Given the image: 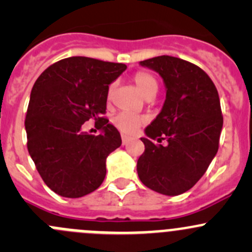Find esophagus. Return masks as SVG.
Returning <instances> with one entry per match:
<instances>
[{
    "instance_id": "34e87169",
    "label": "esophagus",
    "mask_w": 252,
    "mask_h": 252,
    "mask_svg": "<svg viewBox=\"0 0 252 252\" xmlns=\"http://www.w3.org/2000/svg\"><path fill=\"white\" fill-rule=\"evenodd\" d=\"M129 141H130V138H129V136H126V135H124V134H123V135H122V144L126 145Z\"/></svg>"
}]
</instances>
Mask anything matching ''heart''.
I'll return each mask as SVG.
<instances>
[{
  "instance_id": "b5f03b06",
  "label": "heart",
  "mask_w": 252,
  "mask_h": 252,
  "mask_svg": "<svg viewBox=\"0 0 252 252\" xmlns=\"http://www.w3.org/2000/svg\"><path fill=\"white\" fill-rule=\"evenodd\" d=\"M134 83H135L136 88L140 91L142 96H147L151 93H156L157 91V81L154 75L149 74L145 72H139L134 75L133 78ZM112 88L108 91V97H111ZM146 122L144 117L135 116V114L128 113V112H122V113L117 114L113 118V124L119 129L121 131L126 134H135L138 129L140 128L142 124Z\"/></svg>"
}]
</instances>
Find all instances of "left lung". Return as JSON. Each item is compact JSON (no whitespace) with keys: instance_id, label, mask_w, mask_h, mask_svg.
<instances>
[{"instance_id":"left-lung-1","label":"left lung","mask_w":252,"mask_h":252,"mask_svg":"<svg viewBox=\"0 0 252 252\" xmlns=\"http://www.w3.org/2000/svg\"><path fill=\"white\" fill-rule=\"evenodd\" d=\"M140 65L161 75L166 100L145 129V151L136 171L147 188L175 196L199 182L217 154L223 126L220 96L204 70L184 60L158 56ZM154 140H166L167 145Z\"/></svg>"}]
</instances>
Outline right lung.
Wrapping results in <instances>:
<instances>
[{"label":"right lung","instance_id":"1","mask_svg":"<svg viewBox=\"0 0 252 252\" xmlns=\"http://www.w3.org/2000/svg\"><path fill=\"white\" fill-rule=\"evenodd\" d=\"M126 69L123 63L75 56L50 65L35 81L25 118L28 151L56 194L75 199L102 184L106 159L122 139L101 116L108 86ZM89 119L100 124L98 136L81 129Z\"/></svg>","mask_w":252,"mask_h":252}]
</instances>
